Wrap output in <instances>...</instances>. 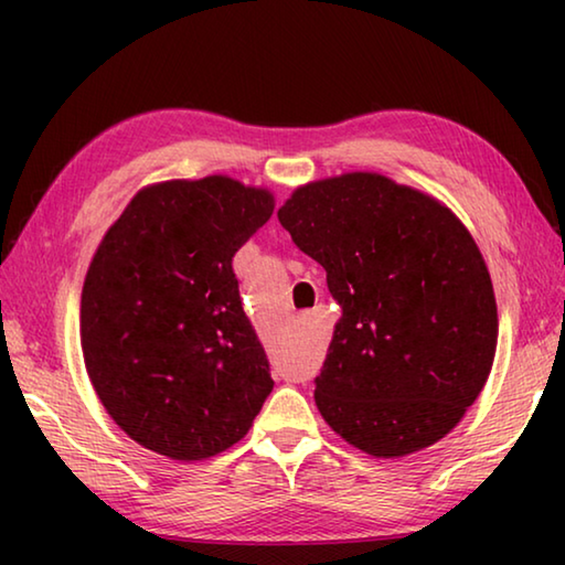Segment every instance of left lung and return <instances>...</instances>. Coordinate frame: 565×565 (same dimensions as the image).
Wrapping results in <instances>:
<instances>
[{
    "label": "left lung",
    "mask_w": 565,
    "mask_h": 565,
    "mask_svg": "<svg viewBox=\"0 0 565 565\" xmlns=\"http://www.w3.org/2000/svg\"><path fill=\"white\" fill-rule=\"evenodd\" d=\"M271 212L269 191L234 179L169 181L139 191L102 238L82 289L84 363L107 414L149 451L222 454L269 398L232 262Z\"/></svg>",
    "instance_id": "obj_1"
}]
</instances>
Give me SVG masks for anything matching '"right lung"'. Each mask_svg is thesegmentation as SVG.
I'll return each mask as SVG.
<instances>
[{"label":"right lung","instance_id":"right-lung-1","mask_svg":"<svg viewBox=\"0 0 565 565\" xmlns=\"http://www.w3.org/2000/svg\"><path fill=\"white\" fill-rule=\"evenodd\" d=\"M279 222L327 269L341 319L313 379L327 424L371 456L444 438L491 374L489 269L448 209L379 174L301 186Z\"/></svg>","mask_w":565,"mask_h":565}]
</instances>
